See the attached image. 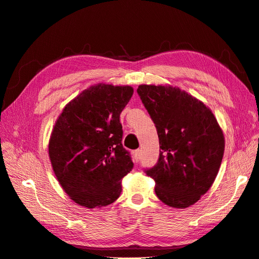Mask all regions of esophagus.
<instances>
[{"label": "esophagus", "instance_id": "34e87169", "mask_svg": "<svg viewBox=\"0 0 259 259\" xmlns=\"http://www.w3.org/2000/svg\"><path fill=\"white\" fill-rule=\"evenodd\" d=\"M133 159H134V161L137 163L140 159V150L138 149V150H135L133 151Z\"/></svg>", "mask_w": 259, "mask_h": 259}]
</instances>
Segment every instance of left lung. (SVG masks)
I'll return each mask as SVG.
<instances>
[{"label": "left lung", "mask_w": 259, "mask_h": 259, "mask_svg": "<svg viewBox=\"0 0 259 259\" xmlns=\"http://www.w3.org/2000/svg\"><path fill=\"white\" fill-rule=\"evenodd\" d=\"M137 93L156 127L158 163L146 169L155 194L166 205L194 204L213 185L221 167L225 138L209 109L170 85H139Z\"/></svg>", "instance_id": "1"}]
</instances>
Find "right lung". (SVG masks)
<instances>
[{"label":"right lung","instance_id":"obj_1","mask_svg":"<svg viewBox=\"0 0 259 259\" xmlns=\"http://www.w3.org/2000/svg\"><path fill=\"white\" fill-rule=\"evenodd\" d=\"M132 86L99 83L64 108L53 128L49 154L62 189L88 208L111 204L121 180L134 164L122 145L120 114L133 96Z\"/></svg>","mask_w":259,"mask_h":259}]
</instances>
